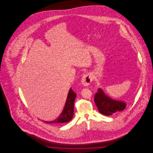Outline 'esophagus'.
Listing matches in <instances>:
<instances>
[{"mask_svg":"<svg viewBox=\"0 0 153 153\" xmlns=\"http://www.w3.org/2000/svg\"><path fill=\"white\" fill-rule=\"evenodd\" d=\"M92 81V75L91 73L84 74L81 79V83L84 86H88Z\"/></svg>","mask_w":153,"mask_h":153,"instance_id":"esophagus-1","label":"esophagus"}]
</instances>
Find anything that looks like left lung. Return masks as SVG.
<instances>
[{
	"label": "left lung",
	"mask_w": 153,
	"mask_h": 153,
	"mask_svg": "<svg viewBox=\"0 0 153 153\" xmlns=\"http://www.w3.org/2000/svg\"><path fill=\"white\" fill-rule=\"evenodd\" d=\"M94 100L99 111L104 115H112L123 111L126 107V102L111 99L102 88H98Z\"/></svg>",
	"instance_id": "left-lung-1"
}]
</instances>
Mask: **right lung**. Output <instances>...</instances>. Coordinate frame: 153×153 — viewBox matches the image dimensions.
Masks as SVG:
<instances>
[{
    "mask_svg": "<svg viewBox=\"0 0 153 153\" xmlns=\"http://www.w3.org/2000/svg\"><path fill=\"white\" fill-rule=\"evenodd\" d=\"M76 94L70 88L66 100L65 104L60 115L55 120L50 122H45L47 123H64L69 122L72 119L74 114V102Z\"/></svg>",
    "mask_w": 153,
    "mask_h": 153,
    "instance_id": "right-lung-1",
    "label": "right lung"
}]
</instances>
